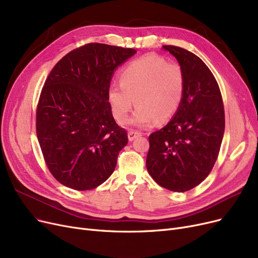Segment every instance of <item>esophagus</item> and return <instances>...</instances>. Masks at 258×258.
Here are the masks:
<instances>
[{
  "mask_svg": "<svg viewBox=\"0 0 258 258\" xmlns=\"http://www.w3.org/2000/svg\"><path fill=\"white\" fill-rule=\"evenodd\" d=\"M127 136H128V139L132 141V140H134L135 138L141 136V133L138 132V131H133V130H131V131H128V133H127Z\"/></svg>",
  "mask_w": 258,
  "mask_h": 258,
  "instance_id": "esophagus-1",
  "label": "esophagus"
}]
</instances>
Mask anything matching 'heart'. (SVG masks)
<instances>
[{"mask_svg": "<svg viewBox=\"0 0 258 258\" xmlns=\"http://www.w3.org/2000/svg\"><path fill=\"white\" fill-rule=\"evenodd\" d=\"M119 82L120 86L113 85L108 90L112 116L120 124L125 122L135 100L137 109L131 122L139 127L172 118L185 90L182 67L152 54L127 64L121 71Z\"/></svg>", "mask_w": 258, "mask_h": 258, "instance_id": "heart-1", "label": "heart"}]
</instances>
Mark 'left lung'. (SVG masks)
Wrapping results in <instances>:
<instances>
[{
  "label": "left lung",
  "instance_id": "1",
  "mask_svg": "<svg viewBox=\"0 0 258 258\" xmlns=\"http://www.w3.org/2000/svg\"><path fill=\"white\" fill-rule=\"evenodd\" d=\"M163 47L182 67L185 90L175 116L149 136L146 164L159 186L184 192L213 170L224 134V106L215 76L201 58L183 47Z\"/></svg>",
  "mask_w": 258,
  "mask_h": 258
}]
</instances>
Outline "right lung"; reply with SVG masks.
Segmentation results:
<instances>
[{
    "label": "right lung",
    "mask_w": 258,
    "mask_h": 258,
    "mask_svg": "<svg viewBox=\"0 0 258 258\" xmlns=\"http://www.w3.org/2000/svg\"><path fill=\"white\" fill-rule=\"evenodd\" d=\"M135 53L87 43L64 55L46 78L36 133L45 165L60 184L89 190L114 171L128 138L112 117L108 90L114 69Z\"/></svg>",
    "instance_id": "add662e5"
}]
</instances>
